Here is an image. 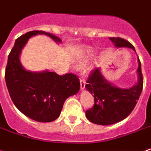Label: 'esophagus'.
<instances>
[{
	"instance_id": "obj_1",
	"label": "esophagus",
	"mask_w": 151,
	"mask_h": 151,
	"mask_svg": "<svg viewBox=\"0 0 151 151\" xmlns=\"http://www.w3.org/2000/svg\"><path fill=\"white\" fill-rule=\"evenodd\" d=\"M80 83H81V90H84V88H85V81L83 79H81Z\"/></svg>"
}]
</instances>
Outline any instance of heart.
Returning <instances> with one entry per match:
<instances>
[{"label":"heart","instance_id":"1","mask_svg":"<svg viewBox=\"0 0 151 151\" xmlns=\"http://www.w3.org/2000/svg\"><path fill=\"white\" fill-rule=\"evenodd\" d=\"M93 54V50L91 49L90 47H85L83 50H81L80 55L78 56L77 60H76V67L81 68L83 67L86 64V63L88 60V58L92 56Z\"/></svg>","mask_w":151,"mask_h":151}]
</instances>
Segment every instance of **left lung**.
Returning a JSON list of instances; mask_svg holds the SVG:
<instances>
[{"label":"left lung","mask_w":151,"mask_h":151,"mask_svg":"<svg viewBox=\"0 0 151 151\" xmlns=\"http://www.w3.org/2000/svg\"><path fill=\"white\" fill-rule=\"evenodd\" d=\"M116 48H135L129 41L119 37H110ZM137 81L128 88L116 86L108 81L97 68L91 74L85 88L94 98L93 107L85 112L87 119L92 123L100 125H110L118 123L128 117L141 95L143 86L142 66L137 58Z\"/></svg>","instance_id":"obj_1"}]
</instances>
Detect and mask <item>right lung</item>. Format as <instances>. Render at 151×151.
Instances as JSON below:
<instances>
[{
	"label": "right lung",
	"mask_w": 151,
	"mask_h": 151,
	"mask_svg": "<svg viewBox=\"0 0 151 151\" xmlns=\"http://www.w3.org/2000/svg\"><path fill=\"white\" fill-rule=\"evenodd\" d=\"M36 35L50 36L57 44L62 40L42 31H32L15 40L8 56L5 82L14 104L22 114L38 122H52L58 118L64 101L80 90L79 79L73 74L58 76L49 70L25 69L20 55L30 38Z\"/></svg>",
	"instance_id": "1"
}]
</instances>
